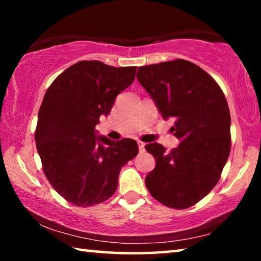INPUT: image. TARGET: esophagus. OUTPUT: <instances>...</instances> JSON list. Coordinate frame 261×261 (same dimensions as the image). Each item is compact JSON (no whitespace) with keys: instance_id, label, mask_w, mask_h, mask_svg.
Segmentation results:
<instances>
[{"instance_id":"esophagus-1","label":"esophagus","mask_w":261,"mask_h":261,"mask_svg":"<svg viewBox=\"0 0 261 261\" xmlns=\"http://www.w3.org/2000/svg\"><path fill=\"white\" fill-rule=\"evenodd\" d=\"M137 143H138L139 151H140V152H144V151H145V143H143V141H140V140L137 141Z\"/></svg>"}]
</instances>
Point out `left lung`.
<instances>
[{
	"label": "left lung",
	"mask_w": 261,
	"mask_h": 261,
	"mask_svg": "<svg viewBox=\"0 0 261 261\" xmlns=\"http://www.w3.org/2000/svg\"><path fill=\"white\" fill-rule=\"evenodd\" d=\"M137 79L161 116L174 118L180 143L167 152L158 143L145 148L156 166L145 178L154 199L170 208L197 204L219 182L230 153V112L222 90L192 62L174 60L140 67Z\"/></svg>",
	"instance_id": "1"
}]
</instances>
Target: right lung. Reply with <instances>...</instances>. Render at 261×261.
I'll return each mask as SVG.
<instances>
[{"label": "right lung", "mask_w": 261, "mask_h": 261, "mask_svg": "<svg viewBox=\"0 0 261 261\" xmlns=\"http://www.w3.org/2000/svg\"><path fill=\"white\" fill-rule=\"evenodd\" d=\"M136 70L81 61L57 76L43 96L35 144L47 179L70 204L88 207L109 199L122 167L138 154L134 139L95 136L100 116L110 113Z\"/></svg>", "instance_id": "right-lung-1"}]
</instances>
